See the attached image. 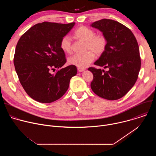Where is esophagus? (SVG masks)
<instances>
[{
    "mask_svg": "<svg viewBox=\"0 0 156 156\" xmlns=\"http://www.w3.org/2000/svg\"><path fill=\"white\" fill-rule=\"evenodd\" d=\"M78 70L79 72H83L85 70V69H81V68H78Z\"/></svg>",
    "mask_w": 156,
    "mask_h": 156,
    "instance_id": "1",
    "label": "esophagus"
}]
</instances>
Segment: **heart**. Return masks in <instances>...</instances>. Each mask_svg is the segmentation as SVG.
Listing matches in <instances>:
<instances>
[{"label": "heart", "instance_id": "1", "mask_svg": "<svg viewBox=\"0 0 156 156\" xmlns=\"http://www.w3.org/2000/svg\"><path fill=\"white\" fill-rule=\"evenodd\" d=\"M75 36L86 42L85 50L88 51L83 54H75L70 57L68 59L69 63L84 69L90 65L94 59L95 54L101 55L105 50L107 47V39L101 35L95 36V33L86 27H80L74 33ZM60 48L65 53H70L72 50V39L66 35L60 41Z\"/></svg>", "mask_w": 156, "mask_h": 156}]
</instances>
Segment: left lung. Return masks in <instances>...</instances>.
<instances>
[{"label": "left lung", "instance_id": "left-lung-1", "mask_svg": "<svg viewBox=\"0 0 156 156\" xmlns=\"http://www.w3.org/2000/svg\"><path fill=\"white\" fill-rule=\"evenodd\" d=\"M91 27L99 30L107 39V47L94 64L108 71L90 67L93 74V91L107 100L124 96L135 84L141 68L138 42L131 31L115 20L102 19Z\"/></svg>", "mask_w": 156, "mask_h": 156}]
</instances>
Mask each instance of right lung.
Returning <instances> with one entry per match:
<instances>
[{"mask_svg": "<svg viewBox=\"0 0 156 156\" xmlns=\"http://www.w3.org/2000/svg\"><path fill=\"white\" fill-rule=\"evenodd\" d=\"M75 23L44 21L30 28L20 38L13 58L20 82L29 96L41 103H51L67 91L70 79L77 73L76 66L66 63L60 41ZM59 70L55 74L51 71Z\"/></svg>", "mask_w": 156, "mask_h": 156, "instance_id": "obj_1", "label": "right lung"}]
</instances>
